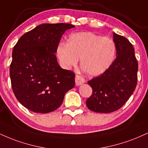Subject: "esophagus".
Wrapping results in <instances>:
<instances>
[{"instance_id": "1", "label": "esophagus", "mask_w": 148, "mask_h": 148, "mask_svg": "<svg viewBox=\"0 0 148 148\" xmlns=\"http://www.w3.org/2000/svg\"><path fill=\"white\" fill-rule=\"evenodd\" d=\"M75 83L76 86H80V85L83 84L85 83V79L83 76L80 75H76L75 76Z\"/></svg>"}]
</instances>
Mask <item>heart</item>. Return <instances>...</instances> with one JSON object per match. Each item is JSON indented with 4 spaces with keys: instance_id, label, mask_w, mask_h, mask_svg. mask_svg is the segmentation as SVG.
Returning <instances> with one entry per match:
<instances>
[{
    "instance_id": "b5f03b06",
    "label": "heart",
    "mask_w": 148,
    "mask_h": 148,
    "mask_svg": "<svg viewBox=\"0 0 148 148\" xmlns=\"http://www.w3.org/2000/svg\"><path fill=\"white\" fill-rule=\"evenodd\" d=\"M56 53L64 68L76 66L80 59V64L85 72L91 76H99L111 66L116 53V46L109 37H103L91 32H79L72 34L67 44H59Z\"/></svg>"
}]
</instances>
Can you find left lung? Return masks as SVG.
<instances>
[{
	"mask_svg": "<svg viewBox=\"0 0 148 148\" xmlns=\"http://www.w3.org/2000/svg\"><path fill=\"white\" fill-rule=\"evenodd\" d=\"M113 41L116 58L103 74L88 81L92 93L86 100V105L97 113H108L120 109L137 85L138 62L133 45L126 37L115 33Z\"/></svg>",
	"mask_w": 148,
	"mask_h": 148,
	"instance_id": "obj_1",
	"label": "left lung"
}]
</instances>
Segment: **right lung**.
Instances as JSON below:
<instances>
[{
	"instance_id": "obj_1",
	"label": "right lung",
	"mask_w": 148,
	"mask_h": 148,
	"mask_svg": "<svg viewBox=\"0 0 148 148\" xmlns=\"http://www.w3.org/2000/svg\"><path fill=\"white\" fill-rule=\"evenodd\" d=\"M69 23H44L20 37L12 51L10 75L13 92L23 106L47 113L60 106L75 85L74 72L58 63L57 47Z\"/></svg>"
}]
</instances>
